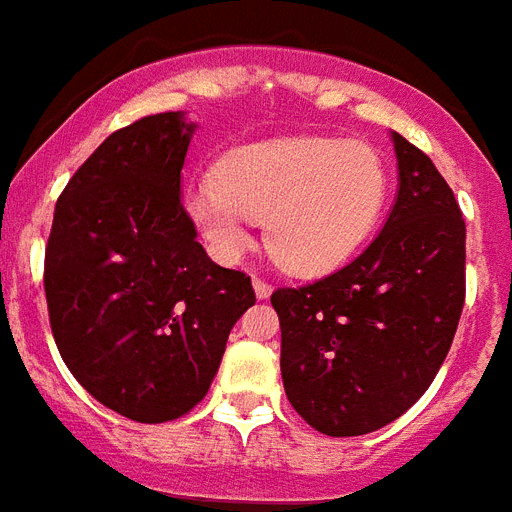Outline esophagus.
Segmentation results:
<instances>
[{
	"label": "esophagus",
	"mask_w": 512,
	"mask_h": 512,
	"mask_svg": "<svg viewBox=\"0 0 512 512\" xmlns=\"http://www.w3.org/2000/svg\"><path fill=\"white\" fill-rule=\"evenodd\" d=\"M253 290H256V298H269L272 295V285L261 277H253Z\"/></svg>",
	"instance_id": "34e87169"
}]
</instances>
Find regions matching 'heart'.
<instances>
[{"instance_id": "1", "label": "heart", "mask_w": 512, "mask_h": 512, "mask_svg": "<svg viewBox=\"0 0 512 512\" xmlns=\"http://www.w3.org/2000/svg\"><path fill=\"white\" fill-rule=\"evenodd\" d=\"M387 167L374 146L337 138H282L235 149L188 193V214L222 256L266 222L272 259L295 274H324L348 261L377 225Z\"/></svg>"}]
</instances>
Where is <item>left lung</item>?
Segmentation results:
<instances>
[{
    "instance_id": "1",
    "label": "left lung",
    "mask_w": 512,
    "mask_h": 512,
    "mask_svg": "<svg viewBox=\"0 0 512 512\" xmlns=\"http://www.w3.org/2000/svg\"><path fill=\"white\" fill-rule=\"evenodd\" d=\"M400 190L369 248L322 280L277 287L280 369L298 416L329 437L377 432L416 403L466 301V222L432 159L400 133Z\"/></svg>"
}]
</instances>
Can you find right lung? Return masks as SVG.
<instances>
[{
    "label": "right lung",
    "instance_id": "add662e5",
    "mask_svg": "<svg viewBox=\"0 0 512 512\" xmlns=\"http://www.w3.org/2000/svg\"><path fill=\"white\" fill-rule=\"evenodd\" d=\"M193 128L180 112L114 130L70 177L44 256L59 356L101 405L175 421L209 392L251 277L206 256L180 201Z\"/></svg>",
    "mask_w": 512,
    "mask_h": 512
}]
</instances>
